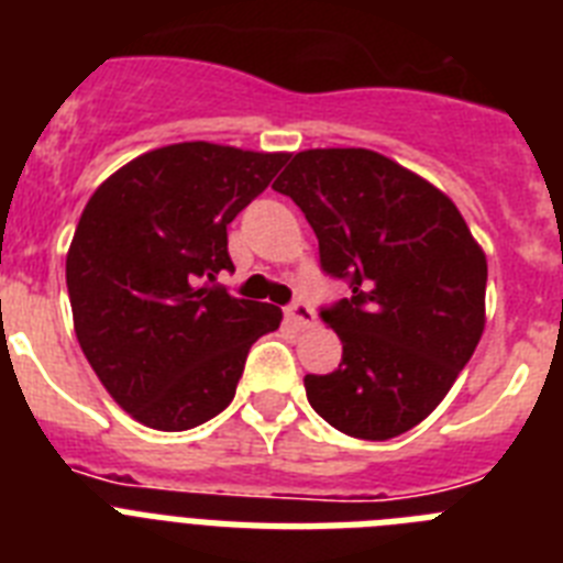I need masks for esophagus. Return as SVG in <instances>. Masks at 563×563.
I'll list each match as a JSON object with an SVG mask.
<instances>
[{
  "label": "esophagus",
  "instance_id": "esophagus-1",
  "mask_svg": "<svg viewBox=\"0 0 563 563\" xmlns=\"http://www.w3.org/2000/svg\"><path fill=\"white\" fill-rule=\"evenodd\" d=\"M286 318H289L297 329H314V325H318V314H314V309H311L309 303H303V300L291 303L289 309H286Z\"/></svg>",
  "mask_w": 563,
  "mask_h": 563
}]
</instances>
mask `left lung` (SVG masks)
I'll return each mask as SVG.
<instances>
[{
	"label": "left lung",
	"instance_id": "obj_1",
	"mask_svg": "<svg viewBox=\"0 0 563 563\" xmlns=\"http://www.w3.org/2000/svg\"><path fill=\"white\" fill-rule=\"evenodd\" d=\"M272 188L300 206L323 272L352 289L320 311L343 361L306 375L311 409L363 441L418 427L484 334V249L441 188L369 148L300 151Z\"/></svg>",
	"mask_w": 563,
	"mask_h": 563
}]
</instances>
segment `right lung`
Masks as SVG:
<instances>
[{"instance_id":"1","label":"right lung","mask_w":563,"mask_h":563,"mask_svg":"<svg viewBox=\"0 0 563 563\" xmlns=\"http://www.w3.org/2000/svg\"><path fill=\"white\" fill-rule=\"evenodd\" d=\"M291 154L177 143L113 172L85 206L65 260L74 332L117 404L183 432L234 400L245 354L283 311L217 286L229 223Z\"/></svg>"}]
</instances>
